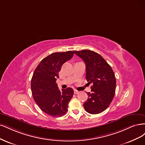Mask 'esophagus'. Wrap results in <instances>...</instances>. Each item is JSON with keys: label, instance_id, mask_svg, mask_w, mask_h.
<instances>
[{"label": "esophagus", "instance_id": "1", "mask_svg": "<svg viewBox=\"0 0 145 145\" xmlns=\"http://www.w3.org/2000/svg\"><path fill=\"white\" fill-rule=\"evenodd\" d=\"M79 91H78V90H74V94H78L79 93Z\"/></svg>", "mask_w": 145, "mask_h": 145}]
</instances>
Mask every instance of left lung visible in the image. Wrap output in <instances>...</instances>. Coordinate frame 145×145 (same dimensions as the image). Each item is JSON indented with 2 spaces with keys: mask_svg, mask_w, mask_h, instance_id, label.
Here are the masks:
<instances>
[{
  "mask_svg": "<svg viewBox=\"0 0 145 145\" xmlns=\"http://www.w3.org/2000/svg\"><path fill=\"white\" fill-rule=\"evenodd\" d=\"M82 58L86 66V79L92 83L91 92L87 93L88 99L84 104L87 112L99 114L108 107L115 95L116 81L111 66L101 55L90 50L74 51Z\"/></svg>",
  "mask_w": 145,
  "mask_h": 145,
  "instance_id": "1",
  "label": "left lung"
}]
</instances>
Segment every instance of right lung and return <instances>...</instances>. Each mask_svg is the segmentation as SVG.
I'll return each instance as SVG.
<instances>
[{"mask_svg": "<svg viewBox=\"0 0 145 145\" xmlns=\"http://www.w3.org/2000/svg\"><path fill=\"white\" fill-rule=\"evenodd\" d=\"M73 54V51H67L48 55L41 61L32 75L31 87L34 99L44 113L52 117L66 114L73 97L72 88L59 90L56 81L63 64Z\"/></svg>", "mask_w": 145, "mask_h": 145, "instance_id": "1", "label": "right lung"}]
</instances>
